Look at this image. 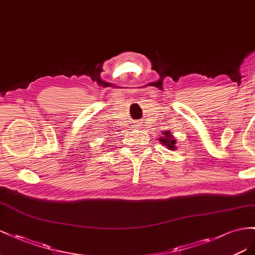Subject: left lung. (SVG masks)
I'll use <instances>...</instances> for the list:
<instances>
[{
	"mask_svg": "<svg viewBox=\"0 0 255 255\" xmlns=\"http://www.w3.org/2000/svg\"><path fill=\"white\" fill-rule=\"evenodd\" d=\"M162 134H163V136L160 137V142L165 144L166 146H168V148L175 149V146H174V145H175L176 141L172 139V133L169 131V130L168 131H164Z\"/></svg>",
	"mask_w": 255,
	"mask_h": 255,
	"instance_id": "1",
	"label": "left lung"
}]
</instances>
